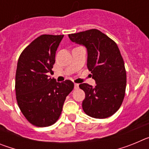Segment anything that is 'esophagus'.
I'll return each instance as SVG.
<instances>
[{
	"mask_svg": "<svg viewBox=\"0 0 149 149\" xmlns=\"http://www.w3.org/2000/svg\"><path fill=\"white\" fill-rule=\"evenodd\" d=\"M79 88V84H74V89H77Z\"/></svg>",
	"mask_w": 149,
	"mask_h": 149,
	"instance_id": "34e87169",
	"label": "esophagus"
}]
</instances>
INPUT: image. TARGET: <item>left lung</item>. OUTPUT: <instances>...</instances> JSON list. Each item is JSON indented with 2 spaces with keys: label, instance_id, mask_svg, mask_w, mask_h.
I'll return each instance as SVG.
<instances>
[{
  "label": "left lung",
  "instance_id": "1",
  "mask_svg": "<svg viewBox=\"0 0 149 149\" xmlns=\"http://www.w3.org/2000/svg\"><path fill=\"white\" fill-rule=\"evenodd\" d=\"M68 38L86 48L87 67L96 84L79 85L86 95L83 110L95 119L111 116L120 107L126 88L125 63L116 43L96 29L69 34Z\"/></svg>",
  "mask_w": 149,
  "mask_h": 149
}]
</instances>
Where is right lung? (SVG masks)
<instances>
[{
	"label": "right lung",
	"mask_w": 149,
	"mask_h": 149,
	"mask_svg": "<svg viewBox=\"0 0 149 149\" xmlns=\"http://www.w3.org/2000/svg\"><path fill=\"white\" fill-rule=\"evenodd\" d=\"M64 35H42L22 51L15 74L18 105L30 123L48 127L59 119L66 96L74 89L69 80L49 77L55 54Z\"/></svg>",
	"instance_id": "right-lung-1"
}]
</instances>
